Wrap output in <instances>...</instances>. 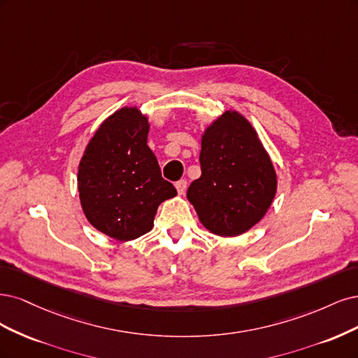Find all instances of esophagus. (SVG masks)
Segmentation results:
<instances>
[{
  "instance_id": "obj_1",
  "label": "esophagus",
  "mask_w": 358,
  "mask_h": 358,
  "mask_svg": "<svg viewBox=\"0 0 358 358\" xmlns=\"http://www.w3.org/2000/svg\"><path fill=\"white\" fill-rule=\"evenodd\" d=\"M176 189L178 192V194H184L187 189V181L186 180H180L176 182Z\"/></svg>"
}]
</instances>
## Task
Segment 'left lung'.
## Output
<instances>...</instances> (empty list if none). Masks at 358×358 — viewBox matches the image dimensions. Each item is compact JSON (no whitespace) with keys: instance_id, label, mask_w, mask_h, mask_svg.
<instances>
[{"instance_id":"1","label":"left lung","mask_w":358,"mask_h":358,"mask_svg":"<svg viewBox=\"0 0 358 358\" xmlns=\"http://www.w3.org/2000/svg\"><path fill=\"white\" fill-rule=\"evenodd\" d=\"M202 176L187 189L199 222L208 232L234 238L266 215L278 187L269 153L247 117L226 110L201 138Z\"/></svg>"}]
</instances>
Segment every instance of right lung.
<instances>
[{"instance_id":"obj_1","label":"right lung","mask_w":358,"mask_h":358,"mask_svg":"<svg viewBox=\"0 0 358 358\" xmlns=\"http://www.w3.org/2000/svg\"><path fill=\"white\" fill-rule=\"evenodd\" d=\"M148 131V117L138 107L114 111L78 164L77 189L87 222L122 242L150 232L159 205L177 194L147 145Z\"/></svg>"}]
</instances>
